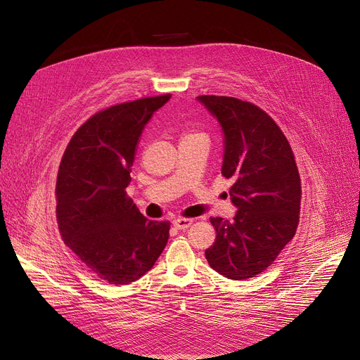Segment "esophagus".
Segmentation results:
<instances>
[{
    "label": "esophagus",
    "mask_w": 360,
    "mask_h": 360,
    "mask_svg": "<svg viewBox=\"0 0 360 360\" xmlns=\"http://www.w3.org/2000/svg\"><path fill=\"white\" fill-rule=\"evenodd\" d=\"M193 219H175L174 221H172V224H174V227L175 229H178V230H185V229H188L191 224H193Z\"/></svg>",
    "instance_id": "obj_1"
}]
</instances>
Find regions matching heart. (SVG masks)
<instances>
[{
	"label": "heart",
	"instance_id": "1",
	"mask_svg": "<svg viewBox=\"0 0 360 360\" xmlns=\"http://www.w3.org/2000/svg\"><path fill=\"white\" fill-rule=\"evenodd\" d=\"M191 134H198V133H191Z\"/></svg>",
	"mask_w": 360,
	"mask_h": 360
}]
</instances>
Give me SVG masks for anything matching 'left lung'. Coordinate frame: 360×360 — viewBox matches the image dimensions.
<instances>
[{"label":"left lung","mask_w":360,"mask_h":360,"mask_svg":"<svg viewBox=\"0 0 360 360\" xmlns=\"http://www.w3.org/2000/svg\"><path fill=\"white\" fill-rule=\"evenodd\" d=\"M198 101L224 133L221 175L234 181L233 221L211 217L217 231L205 250L208 265L242 281L271 266L300 221L301 179L292 149L272 117L234 97L201 95Z\"/></svg>","instance_id":"1"}]
</instances>
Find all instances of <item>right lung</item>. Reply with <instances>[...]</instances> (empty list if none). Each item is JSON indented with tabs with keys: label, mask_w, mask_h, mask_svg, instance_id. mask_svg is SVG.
Masks as SVG:
<instances>
[{
	"label": "right lung",
	"mask_w": 360,
	"mask_h": 360,
	"mask_svg": "<svg viewBox=\"0 0 360 360\" xmlns=\"http://www.w3.org/2000/svg\"><path fill=\"white\" fill-rule=\"evenodd\" d=\"M171 94L105 108L77 130L56 182L60 236L84 265L114 285L150 271L169 238V221H149L126 188L136 148L153 112Z\"/></svg>",
	"instance_id": "1"
}]
</instances>
